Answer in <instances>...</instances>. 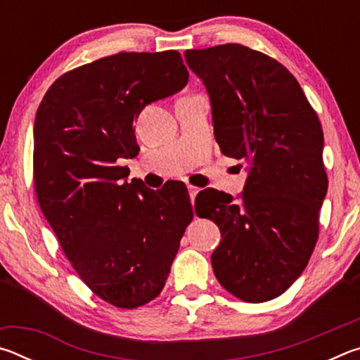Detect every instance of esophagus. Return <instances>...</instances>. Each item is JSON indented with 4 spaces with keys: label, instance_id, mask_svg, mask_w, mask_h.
I'll list each match as a JSON object with an SVG mask.
<instances>
[{
    "label": "esophagus",
    "instance_id": "1",
    "mask_svg": "<svg viewBox=\"0 0 360 360\" xmlns=\"http://www.w3.org/2000/svg\"><path fill=\"white\" fill-rule=\"evenodd\" d=\"M200 192V188L198 187H195V186H188V195H191V200H192V203H193V200H195V197H197V193Z\"/></svg>",
    "mask_w": 360,
    "mask_h": 360
}]
</instances>
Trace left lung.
Wrapping results in <instances>:
<instances>
[{"instance_id":"left-lung-1","label":"left lung","mask_w":360,"mask_h":360,"mask_svg":"<svg viewBox=\"0 0 360 360\" xmlns=\"http://www.w3.org/2000/svg\"><path fill=\"white\" fill-rule=\"evenodd\" d=\"M211 101L224 155L246 160L238 200L214 188L195 198V212L221 230L211 255L225 290L262 303L302 275L318 241L327 193L324 133L318 114L288 68L241 44L186 51Z\"/></svg>"}]
</instances>
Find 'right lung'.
<instances>
[{
  "label": "right lung",
  "instance_id": "add662e5",
  "mask_svg": "<svg viewBox=\"0 0 360 360\" xmlns=\"http://www.w3.org/2000/svg\"><path fill=\"white\" fill-rule=\"evenodd\" d=\"M187 81L179 52H120L60 76L36 112L42 214L87 288L117 308L160 294L193 217L184 184L152 191L117 163L138 155L139 112Z\"/></svg>",
  "mask_w": 360,
  "mask_h": 360
}]
</instances>
